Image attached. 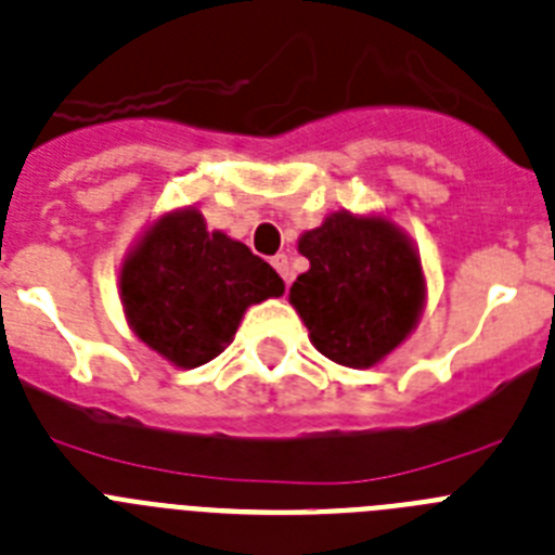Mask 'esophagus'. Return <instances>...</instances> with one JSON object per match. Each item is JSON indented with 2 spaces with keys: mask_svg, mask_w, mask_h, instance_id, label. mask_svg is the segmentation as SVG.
<instances>
[{
  "mask_svg": "<svg viewBox=\"0 0 555 555\" xmlns=\"http://www.w3.org/2000/svg\"><path fill=\"white\" fill-rule=\"evenodd\" d=\"M272 267L278 269V274H281L283 281H286V286H292V281H295V272H292V263H288V255L278 253L272 258Z\"/></svg>",
  "mask_w": 555,
  "mask_h": 555,
  "instance_id": "34e87169",
  "label": "esophagus"
}]
</instances>
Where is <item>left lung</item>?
Wrapping results in <instances>:
<instances>
[{
    "instance_id": "8db88e82",
    "label": "left lung",
    "mask_w": 555,
    "mask_h": 555,
    "mask_svg": "<svg viewBox=\"0 0 555 555\" xmlns=\"http://www.w3.org/2000/svg\"><path fill=\"white\" fill-rule=\"evenodd\" d=\"M309 258L288 302L309 328L314 348L345 367H373L418 325L426 281L413 241L385 216L331 212L302 232Z\"/></svg>"
}]
</instances>
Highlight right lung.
<instances>
[{"mask_svg": "<svg viewBox=\"0 0 555 555\" xmlns=\"http://www.w3.org/2000/svg\"><path fill=\"white\" fill-rule=\"evenodd\" d=\"M283 288L267 260L221 230H207L196 207L159 216L120 267L131 331L184 371L219 357L244 311L281 297Z\"/></svg>", "mask_w": 555, "mask_h": 555, "instance_id": "right-lung-1", "label": "right lung"}]
</instances>
